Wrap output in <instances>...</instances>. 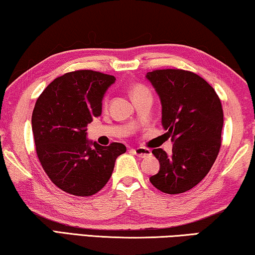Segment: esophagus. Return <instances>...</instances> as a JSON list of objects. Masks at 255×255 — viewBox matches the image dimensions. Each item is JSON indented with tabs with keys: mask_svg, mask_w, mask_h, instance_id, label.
<instances>
[{
	"mask_svg": "<svg viewBox=\"0 0 255 255\" xmlns=\"http://www.w3.org/2000/svg\"><path fill=\"white\" fill-rule=\"evenodd\" d=\"M132 150L136 156H138V157H141V158L148 157V156L151 155V150L148 149V148L139 147V148H134V149H132Z\"/></svg>",
	"mask_w": 255,
	"mask_h": 255,
	"instance_id": "esophagus-1",
	"label": "esophagus"
}]
</instances>
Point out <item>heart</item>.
Returning a JSON list of instances; mask_svg holds the SVG:
<instances>
[{
	"label": "heart",
	"instance_id": "1",
	"mask_svg": "<svg viewBox=\"0 0 255 255\" xmlns=\"http://www.w3.org/2000/svg\"><path fill=\"white\" fill-rule=\"evenodd\" d=\"M148 90L142 87V85H135V87H133L131 90V97L132 99H134L136 97H140V96H143V95H148Z\"/></svg>",
	"mask_w": 255,
	"mask_h": 255
}]
</instances>
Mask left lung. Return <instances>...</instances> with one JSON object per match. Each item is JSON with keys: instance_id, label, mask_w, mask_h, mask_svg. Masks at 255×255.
<instances>
[{"instance_id": "1", "label": "left lung", "mask_w": 255, "mask_h": 255, "mask_svg": "<svg viewBox=\"0 0 255 255\" xmlns=\"http://www.w3.org/2000/svg\"><path fill=\"white\" fill-rule=\"evenodd\" d=\"M162 104V125L173 141L172 155L152 150L159 162L151 185L165 194H181L205 178L221 147L223 111L214 89L197 74L182 69L147 73Z\"/></svg>"}]
</instances>
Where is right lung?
<instances>
[{
    "instance_id": "right-lung-1",
    "label": "right lung",
    "mask_w": 255,
    "mask_h": 255,
    "mask_svg": "<svg viewBox=\"0 0 255 255\" xmlns=\"http://www.w3.org/2000/svg\"><path fill=\"white\" fill-rule=\"evenodd\" d=\"M116 78L93 70L66 73L45 88L35 104L32 128L36 154L51 181L75 196H91L111 179L123 143L107 147L87 139V127L103 109Z\"/></svg>"
}]
</instances>
